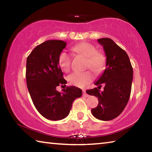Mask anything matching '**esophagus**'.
<instances>
[{
	"instance_id": "obj_1",
	"label": "esophagus",
	"mask_w": 152,
	"mask_h": 152,
	"mask_svg": "<svg viewBox=\"0 0 152 152\" xmlns=\"http://www.w3.org/2000/svg\"><path fill=\"white\" fill-rule=\"evenodd\" d=\"M82 92H83V96H85V97H88L89 96V95L88 94H86L85 90H82Z\"/></svg>"
}]
</instances>
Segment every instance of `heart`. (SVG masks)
I'll return each mask as SVG.
<instances>
[{"instance_id":"heart-1","label":"heart","mask_w":152,"mask_h":152,"mask_svg":"<svg viewBox=\"0 0 152 152\" xmlns=\"http://www.w3.org/2000/svg\"><path fill=\"white\" fill-rule=\"evenodd\" d=\"M74 53L86 58V68H90L96 74H100L103 71L106 64V57L103 53L97 51L94 45L87 42H82L72 48ZM71 56L65 51L60 53L58 58V64L64 72L70 70ZM93 74L91 71L82 72H73L68 77V80L72 85L78 87H84L93 80Z\"/></svg>"}]
</instances>
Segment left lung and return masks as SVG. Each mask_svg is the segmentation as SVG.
I'll use <instances>...</instances> for the list:
<instances>
[{
  "label": "left lung",
  "mask_w": 152,
  "mask_h": 152,
  "mask_svg": "<svg viewBox=\"0 0 152 152\" xmlns=\"http://www.w3.org/2000/svg\"><path fill=\"white\" fill-rule=\"evenodd\" d=\"M98 42L106 55V69L86 93L98 97L99 104L92 109L94 117L102 121L112 120L123 112L129 99L133 80V68L127 53L110 38H101ZM105 84L104 91L98 88Z\"/></svg>",
  "instance_id": "left-lung-1"
}]
</instances>
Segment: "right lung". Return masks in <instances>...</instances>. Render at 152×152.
<instances>
[{
    "instance_id": "obj_1",
    "label": "right lung",
    "mask_w": 152,
    "mask_h": 152,
    "mask_svg": "<svg viewBox=\"0 0 152 152\" xmlns=\"http://www.w3.org/2000/svg\"><path fill=\"white\" fill-rule=\"evenodd\" d=\"M66 46L64 41H46L36 46L27 59L28 91L36 109L49 120L66 117L74 100L82 94L74 86L64 88L62 92L56 91V87L67 83L58 64L59 56Z\"/></svg>"
}]
</instances>
